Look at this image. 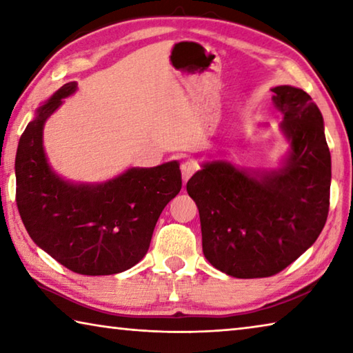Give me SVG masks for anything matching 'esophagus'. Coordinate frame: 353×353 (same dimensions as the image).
<instances>
[{
  "instance_id": "obj_1",
  "label": "esophagus",
  "mask_w": 353,
  "mask_h": 353,
  "mask_svg": "<svg viewBox=\"0 0 353 353\" xmlns=\"http://www.w3.org/2000/svg\"><path fill=\"white\" fill-rule=\"evenodd\" d=\"M181 170H182V179H183V182H187L188 179L194 174L196 170H198V165H196V163L193 162V160H187V162L182 163Z\"/></svg>"
}]
</instances>
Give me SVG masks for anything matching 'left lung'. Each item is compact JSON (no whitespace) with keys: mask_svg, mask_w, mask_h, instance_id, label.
I'll list each match as a JSON object with an SVG mask.
<instances>
[{"mask_svg":"<svg viewBox=\"0 0 353 353\" xmlns=\"http://www.w3.org/2000/svg\"><path fill=\"white\" fill-rule=\"evenodd\" d=\"M290 152L277 171L202 165L187 191L199 208L205 259L236 279L271 277L318 240L330 207L332 159L324 119L301 88H272Z\"/></svg>","mask_w":353,"mask_h":353,"instance_id":"left-lung-1","label":"left lung"}]
</instances>
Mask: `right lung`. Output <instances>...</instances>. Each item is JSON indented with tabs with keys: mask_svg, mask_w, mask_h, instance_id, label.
I'll return each mask as SVG.
<instances>
[{
	"mask_svg": "<svg viewBox=\"0 0 353 353\" xmlns=\"http://www.w3.org/2000/svg\"><path fill=\"white\" fill-rule=\"evenodd\" d=\"M76 92L68 82L28 124L15 157L17 207L29 236L70 271L110 276L146 255L154 227L182 188L181 168L168 162L130 168L104 183H71L50 168L43 126L62 99Z\"/></svg>",
	"mask_w": 353,
	"mask_h": 353,
	"instance_id": "obj_1",
	"label": "right lung"
}]
</instances>
